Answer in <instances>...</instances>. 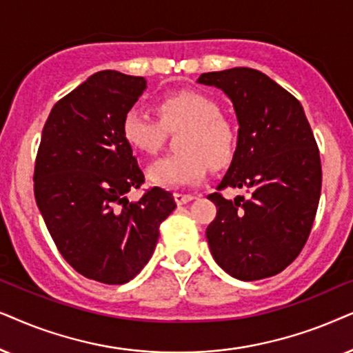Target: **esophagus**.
Here are the masks:
<instances>
[{"label": "esophagus", "mask_w": 353, "mask_h": 353, "mask_svg": "<svg viewBox=\"0 0 353 353\" xmlns=\"http://www.w3.org/2000/svg\"><path fill=\"white\" fill-rule=\"evenodd\" d=\"M174 200H176L177 205H184V203H187V201L195 200V195L181 194V192H176V194H174Z\"/></svg>", "instance_id": "1"}]
</instances>
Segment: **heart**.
<instances>
[{
	"label": "heart",
	"mask_w": 353,
	"mask_h": 353,
	"mask_svg": "<svg viewBox=\"0 0 353 353\" xmlns=\"http://www.w3.org/2000/svg\"><path fill=\"white\" fill-rule=\"evenodd\" d=\"M159 119L134 106L122 116V137L137 152L157 154L168 130L184 129L177 140L181 153L161 158L148 168L154 185L182 187L203 181L210 166L224 169L232 163L239 145L234 122L221 114L219 101L208 93L182 90L161 98Z\"/></svg>",
	"instance_id": "1"
}]
</instances>
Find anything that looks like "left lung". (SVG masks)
<instances>
[{
  "label": "left lung",
  "mask_w": 353,
  "mask_h": 353,
  "mask_svg": "<svg viewBox=\"0 0 353 353\" xmlns=\"http://www.w3.org/2000/svg\"><path fill=\"white\" fill-rule=\"evenodd\" d=\"M199 83L231 98L241 125L231 168L208 195L218 208L206 228L211 255L236 279L270 278L300 255L313 228L321 195L316 140L297 98L260 70L206 72ZM225 188L249 196L228 201Z\"/></svg>",
  "instance_id": "left-lung-1"
}]
</instances>
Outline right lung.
Wrapping results in <instances>:
<instances>
[{
    "label": "right lung",
    "instance_id": "add662e5",
    "mask_svg": "<svg viewBox=\"0 0 353 353\" xmlns=\"http://www.w3.org/2000/svg\"><path fill=\"white\" fill-rule=\"evenodd\" d=\"M145 87L143 77L117 70L93 74L53 106L35 158V200L54 245L79 274L103 284L142 271L176 208L159 187L135 203L125 196L145 176L121 122Z\"/></svg>",
    "mask_w": 353,
    "mask_h": 353
}]
</instances>
